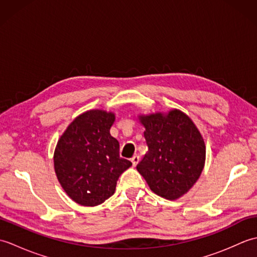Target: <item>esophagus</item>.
Masks as SVG:
<instances>
[{
  "instance_id": "esophagus-1",
  "label": "esophagus",
  "mask_w": 257,
  "mask_h": 257,
  "mask_svg": "<svg viewBox=\"0 0 257 257\" xmlns=\"http://www.w3.org/2000/svg\"><path fill=\"white\" fill-rule=\"evenodd\" d=\"M132 162H133L134 167L137 166L138 162H139V156H134V157L132 158Z\"/></svg>"
}]
</instances>
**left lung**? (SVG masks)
Returning a JSON list of instances; mask_svg holds the SVG:
<instances>
[{
    "label": "left lung",
    "mask_w": 257,
    "mask_h": 257,
    "mask_svg": "<svg viewBox=\"0 0 257 257\" xmlns=\"http://www.w3.org/2000/svg\"><path fill=\"white\" fill-rule=\"evenodd\" d=\"M140 119L148 152L137 170L156 194L176 200L192 188L203 170V138L192 120L179 110Z\"/></svg>",
    "instance_id": "8db88e82"
}]
</instances>
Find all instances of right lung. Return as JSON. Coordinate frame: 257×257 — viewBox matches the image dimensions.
Wrapping results in <instances>:
<instances>
[{"label":"right lung","instance_id":"add662e5","mask_svg":"<svg viewBox=\"0 0 257 257\" xmlns=\"http://www.w3.org/2000/svg\"><path fill=\"white\" fill-rule=\"evenodd\" d=\"M114 114L87 111L68 125L58 140L54 166L59 183L78 204L95 206L114 193L117 180L133 163L119 156L111 137Z\"/></svg>","mask_w":257,"mask_h":257}]
</instances>
